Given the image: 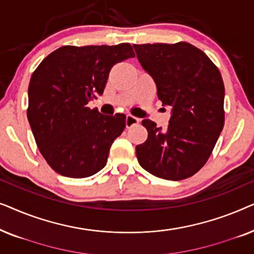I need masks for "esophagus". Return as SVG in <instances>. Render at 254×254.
I'll use <instances>...</instances> for the list:
<instances>
[{
    "label": "esophagus",
    "mask_w": 254,
    "mask_h": 254,
    "mask_svg": "<svg viewBox=\"0 0 254 254\" xmlns=\"http://www.w3.org/2000/svg\"><path fill=\"white\" fill-rule=\"evenodd\" d=\"M138 121H140V119H138V118L134 117V116H130V114H128V116L126 117V126L127 127H131V126H134V125L138 124Z\"/></svg>",
    "instance_id": "34e87169"
}]
</instances>
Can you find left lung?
I'll list each match as a JSON object with an SVG mask.
<instances>
[{"instance_id": "obj_1", "label": "left lung", "mask_w": 254, "mask_h": 254, "mask_svg": "<svg viewBox=\"0 0 254 254\" xmlns=\"http://www.w3.org/2000/svg\"><path fill=\"white\" fill-rule=\"evenodd\" d=\"M142 68L157 86L163 106L171 107L165 130L142 120L148 138L136 145L145 171L182 180L206 164L224 125V84L216 65L189 43L133 45Z\"/></svg>"}]
</instances>
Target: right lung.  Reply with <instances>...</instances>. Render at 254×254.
Here are the masks:
<instances>
[{"mask_svg": "<svg viewBox=\"0 0 254 254\" xmlns=\"http://www.w3.org/2000/svg\"><path fill=\"white\" fill-rule=\"evenodd\" d=\"M129 44L64 46L41 61L29 84V119L41 155L61 176L85 178L106 165L126 116L86 104L102 95L111 68L134 57Z\"/></svg>", "mask_w": 254, "mask_h": 254, "instance_id": "right-lung-1", "label": "right lung"}]
</instances>
